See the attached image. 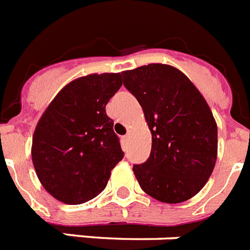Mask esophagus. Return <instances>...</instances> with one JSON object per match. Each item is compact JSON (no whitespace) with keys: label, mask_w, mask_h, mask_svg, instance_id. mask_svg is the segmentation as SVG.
<instances>
[{"label":"esophagus","mask_w":250,"mask_h":250,"mask_svg":"<svg viewBox=\"0 0 250 250\" xmlns=\"http://www.w3.org/2000/svg\"><path fill=\"white\" fill-rule=\"evenodd\" d=\"M122 140H123V144H125V146L128 145V140H129V135H125L122 137Z\"/></svg>","instance_id":"1"}]
</instances>
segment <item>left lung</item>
I'll return each instance as SVG.
<instances>
[{
	"mask_svg": "<svg viewBox=\"0 0 250 250\" xmlns=\"http://www.w3.org/2000/svg\"><path fill=\"white\" fill-rule=\"evenodd\" d=\"M122 74L151 132L149 159L133 166L140 186L162 203L186 202L204 188L216 166L217 123L209 105L172 65L157 62Z\"/></svg>",
	"mask_w": 250,
	"mask_h": 250,
	"instance_id": "obj_1",
	"label": "left lung"
}]
</instances>
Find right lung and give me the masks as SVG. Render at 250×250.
Segmentation results:
<instances>
[{
  "label": "right lung",
  "instance_id": "1",
  "mask_svg": "<svg viewBox=\"0 0 250 250\" xmlns=\"http://www.w3.org/2000/svg\"><path fill=\"white\" fill-rule=\"evenodd\" d=\"M122 73L79 77L62 87L41 115L32 162L44 190L65 204H82L106 186L123 151L106 115Z\"/></svg>",
  "mask_w": 250,
  "mask_h": 250
}]
</instances>
